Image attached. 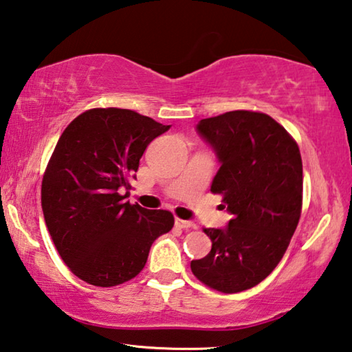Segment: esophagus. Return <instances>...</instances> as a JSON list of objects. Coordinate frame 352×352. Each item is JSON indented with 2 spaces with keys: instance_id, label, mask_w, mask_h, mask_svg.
Listing matches in <instances>:
<instances>
[{
  "instance_id": "1",
  "label": "esophagus",
  "mask_w": 352,
  "mask_h": 352,
  "mask_svg": "<svg viewBox=\"0 0 352 352\" xmlns=\"http://www.w3.org/2000/svg\"><path fill=\"white\" fill-rule=\"evenodd\" d=\"M175 226L179 227V229H184V230L196 229V224H193L192 221H186V219H179V218L175 219Z\"/></svg>"
}]
</instances>
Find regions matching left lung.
Masks as SVG:
<instances>
[{"mask_svg":"<svg viewBox=\"0 0 352 352\" xmlns=\"http://www.w3.org/2000/svg\"><path fill=\"white\" fill-rule=\"evenodd\" d=\"M196 131L217 154L210 190L224 196L232 219L204 229L212 250L190 267L196 278L224 294L256 286L276 267L298 226L303 164L297 142L272 117L230 111L202 119Z\"/></svg>","mask_w":352,"mask_h":352,"instance_id":"obj_1","label":"left lung"}]
</instances>
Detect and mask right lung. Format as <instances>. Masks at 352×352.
<instances>
[{
  "label": "right lung",
  "instance_id": "obj_1",
  "mask_svg": "<svg viewBox=\"0 0 352 352\" xmlns=\"http://www.w3.org/2000/svg\"><path fill=\"white\" fill-rule=\"evenodd\" d=\"M168 129L131 109L96 108L60 135L43 176L41 207L55 248L80 280L111 287L134 278L151 244L171 230L170 212L122 196L146 146Z\"/></svg>",
  "mask_w": 352,
  "mask_h": 352
}]
</instances>
